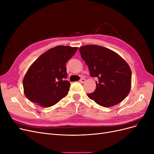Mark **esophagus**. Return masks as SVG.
<instances>
[{"mask_svg": "<svg viewBox=\"0 0 154 154\" xmlns=\"http://www.w3.org/2000/svg\"><path fill=\"white\" fill-rule=\"evenodd\" d=\"M80 82L82 83H84L85 82V80L84 78H81L80 80Z\"/></svg>", "mask_w": 154, "mask_h": 154, "instance_id": "esophagus-1", "label": "esophagus"}]
</instances>
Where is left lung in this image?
Segmentation results:
<instances>
[{
	"label": "left lung",
	"mask_w": 154,
	"mask_h": 154,
	"mask_svg": "<svg viewBox=\"0 0 154 154\" xmlns=\"http://www.w3.org/2000/svg\"><path fill=\"white\" fill-rule=\"evenodd\" d=\"M92 77H96L94 92L87 94L97 104L104 107L122 101L130 91L132 72L128 64L120 56L108 48L86 45L79 48Z\"/></svg>",
	"instance_id": "obj_1"
}]
</instances>
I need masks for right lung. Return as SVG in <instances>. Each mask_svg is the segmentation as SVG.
Instances as JSON below:
<instances>
[{
  "instance_id": "add662e5",
  "label": "right lung",
  "mask_w": 154,
  "mask_h": 154,
  "mask_svg": "<svg viewBox=\"0 0 154 154\" xmlns=\"http://www.w3.org/2000/svg\"><path fill=\"white\" fill-rule=\"evenodd\" d=\"M78 49L58 45L40 55L23 80L27 98L41 106L49 107L66 97L71 85L65 80L67 77L66 63Z\"/></svg>"
}]
</instances>
